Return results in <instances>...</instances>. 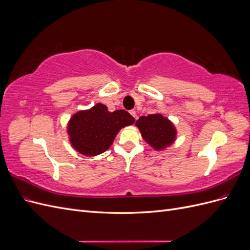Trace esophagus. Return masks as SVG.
Returning a JSON list of instances; mask_svg holds the SVG:
<instances>
[{"label":"esophagus","mask_w":250,"mask_h":250,"mask_svg":"<svg viewBox=\"0 0 250 250\" xmlns=\"http://www.w3.org/2000/svg\"><path fill=\"white\" fill-rule=\"evenodd\" d=\"M130 115H131L135 120H137V112H135V110H134V109L130 110Z\"/></svg>","instance_id":"1"}]
</instances>
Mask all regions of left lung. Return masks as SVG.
I'll return each mask as SVG.
<instances>
[{"label": "left lung", "mask_w": 250, "mask_h": 250, "mask_svg": "<svg viewBox=\"0 0 250 250\" xmlns=\"http://www.w3.org/2000/svg\"><path fill=\"white\" fill-rule=\"evenodd\" d=\"M135 126L139 128L145 142L157 151L170 147L176 140L175 126L162 113L143 116L135 122Z\"/></svg>", "instance_id": "obj_1"}]
</instances>
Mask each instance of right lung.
<instances>
[{
  "instance_id": "right-lung-1",
  "label": "right lung",
  "mask_w": 250,
  "mask_h": 250,
  "mask_svg": "<svg viewBox=\"0 0 250 250\" xmlns=\"http://www.w3.org/2000/svg\"><path fill=\"white\" fill-rule=\"evenodd\" d=\"M134 118L124 109L108 111L102 103L79 110L67 123V134L73 148L86 156L105 152L122 128L134 123Z\"/></svg>"
}]
</instances>
